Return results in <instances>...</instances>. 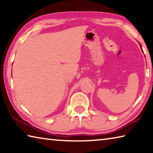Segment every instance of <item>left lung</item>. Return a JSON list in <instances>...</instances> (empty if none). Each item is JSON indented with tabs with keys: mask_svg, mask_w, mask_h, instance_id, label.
I'll return each instance as SVG.
<instances>
[{
	"mask_svg": "<svg viewBox=\"0 0 153 153\" xmlns=\"http://www.w3.org/2000/svg\"><path fill=\"white\" fill-rule=\"evenodd\" d=\"M140 46H141V45H140Z\"/></svg>",
	"mask_w": 153,
	"mask_h": 153,
	"instance_id": "left-lung-1",
	"label": "left lung"
}]
</instances>
